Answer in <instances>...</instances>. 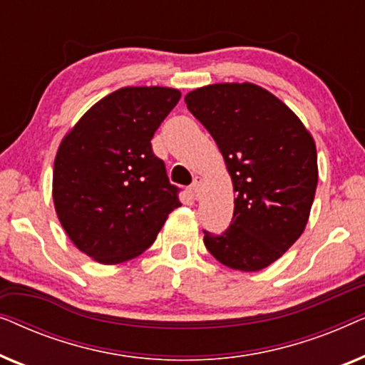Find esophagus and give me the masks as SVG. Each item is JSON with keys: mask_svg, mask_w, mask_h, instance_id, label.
Segmentation results:
<instances>
[{"mask_svg": "<svg viewBox=\"0 0 365 365\" xmlns=\"http://www.w3.org/2000/svg\"><path fill=\"white\" fill-rule=\"evenodd\" d=\"M201 184H202V179L201 178H194V181H192V184H191V192H192V196H199V192H201Z\"/></svg>", "mask_w": 365, "mask_h": 365, "instance_id": "34e87169", "label": "esophagus"}]
</instances>
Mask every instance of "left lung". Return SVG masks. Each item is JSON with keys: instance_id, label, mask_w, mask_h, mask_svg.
Wrapping results in <instances>:
<instances>
[{"instance_id": "8db88e82", "label": "left lung", "mask_w": 365, "mask_h": 365, "mask_svg": "<svg viewBox=\"0 0 365 365\" xmlns=\"http://www.w3.org/2000/svg\"><path fill=\"white\" fill-rule=\"evenodd\" d=\"M184 101L216 141L236 192L231 226L204 231V244L224 266L261 271L306 227L317 187L316 143L281 99L256 84H209Z\"/></svg>"}]
</instances>
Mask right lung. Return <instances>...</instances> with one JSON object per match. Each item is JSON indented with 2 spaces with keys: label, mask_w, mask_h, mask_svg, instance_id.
Listing matches in <instances>:
<instances>
[{
  "label": "right lung",
  "mask_w": 365,
  "mask_h": 365,
  "mask_svg": "<svg viewBox=\"0 0 365 365\" xmlns=\"http://www.w3.org/2000/svg\"><path fill=\"white\" fill-rule=\"evenodd\" d=\"M173 88H121L98 101L59 144L53 201L74 246L101 264L139 256L181 206L151 139L176 106Z\"/></svg>",
  "instance_id": "add662e5"
}]
</instances>
